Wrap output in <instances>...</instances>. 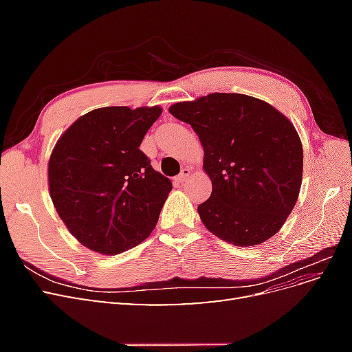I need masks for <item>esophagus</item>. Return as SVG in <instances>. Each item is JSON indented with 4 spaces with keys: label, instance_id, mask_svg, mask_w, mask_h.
Returning a JSON list of instances; mask_svg holds the SVG:
<instances>
[{
    "label": "esophagus",
    "instance_id": "obj_1",
    "mask_svg": "<svg viewBox=\"0 0 352 352\" xmlns=\"http://www.w3.org/2000/svg\"><path fill=\"white\" fill-rule=\"evenodd\" d=\"M190 172H192V170H190L189 167L182 168V172H180V175L176 177L177 182H179V184H184V182H186V179L190 176Z\"/></svg>",
    "mask_w": 352,
    "mask_h": 352
}]
</instances>
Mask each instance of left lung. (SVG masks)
I'll return each mask as SVG.
<instances>
[{
  "label": "left lung",
  "mask_w": 352,
  "mask_h": 352,
  "mask_svg": "<svg viewBox=\"0 0 352 352\" xmlns=\"http://www.w3.org/2000/svg\"><path fill=\"white\" fill-rule=\"evenodd\" d=\"M192 126L204 148L212 190L198 206L204 226L238 247L276 235L302 182V145L294 124L270 104L214 92L168 109Z\"/></svg>",
  "instance_id": "1"
}]
</instances>
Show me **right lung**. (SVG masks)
Here are the masks:
<instances>
[{
    "label": "right lung",
    "instance_id": "1",
    "mask_svg": "<svg viewBox=\"0 0 352 352\" xmlns=\"http://www.w3.org/2000/svg\"><path fill=\"white\" fill-rule=\"evenodd\" d=\"M162 111L158 105L92 110L79 117L52 150V204L87 248L120 254L155 228L172 182L155 172L140 145Z\"/></svg>",
    "mask_w": 352,
    "mask_h": 352
}]
</instances>
